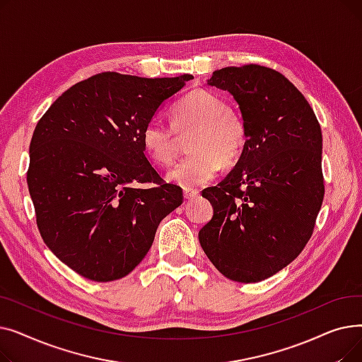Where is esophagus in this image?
<instances>
[{"instance_id": "obj_1", "label": "esophagus", "mask_w": 362, "mask_h": 362, "mask_svg": "<svg viewBox=\"0 0 362 362\" xmlns=\"http://www.w3.org/2000/svg\"><path fill=\"white\" fill-rule=\"evenodd\" d=\"M183 197H185V199H194V198L199 197V191H197V189H185Z\"/></svg>"}]
</instances>
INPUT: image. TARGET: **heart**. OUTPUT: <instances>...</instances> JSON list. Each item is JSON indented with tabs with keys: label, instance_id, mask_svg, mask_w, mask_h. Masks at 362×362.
<instances>
[{
	"label": "heart",
	"instance_id": "heart-1",
	"mask_svg": "<svg viewBox=\"0 0 362 362\" xmlns=\"http://www.w3.org/2000/svg\"><path fill=\"white\" fill-rule=\"evenodd\" d=\"M171 126L160 119L148 120L141 133V142L151 160L168 165L177 154L176 133L192 130L187 141V149L192 152L167 173L171 183L186 189L214 179L221 163L230 165L238 161L248 142V129L243 119L213 90L189 92L171 108Z\"/></svg>",
	"mask_w": 362,
	"mask_h": 362
}]
</instances>
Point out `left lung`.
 I'll return each instance as SVG.
<instances>
[{"instance_id": "1", "label": "left lung", "mask_w": 362, "mask_h": 362, "mask_svg": "<svg viewBox=\"0 0 362 362\" xmlns=\"http://www.w3.org/2000/svg\"><path fill=\"white\" fill-rule=\"evenodd\" d=\"M208 83L233 95L248 142L226 179L202 191L214 216L199 243L224 277L261 281L291 264L314 232L325 198L320 123L274 69L224 67Z\"/></svg>"}]
</instances>
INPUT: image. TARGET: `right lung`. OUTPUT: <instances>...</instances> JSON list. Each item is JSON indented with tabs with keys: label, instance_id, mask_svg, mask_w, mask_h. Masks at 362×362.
Masks as SVG:
<instances>
[{
	"label": "right lung",
	"instance_id": "right-lung-1",
	"mask_svg": "<svg viewBox=\"0 0 362 362\" xmlns=\"http://www.w3.org/2000/svg\"><path fill=\"white\" fill-rule=\"evenodd\" d=\"M192 78L98 73L69 88L37 122L28 168L37 229L52 254L85 279L127 276L160 221L183 202L182 187L165 183L148 161L141 133Z\"/></svg>",
	"mask_w": 362,
	"mask_h": 362
}]
</instances>
